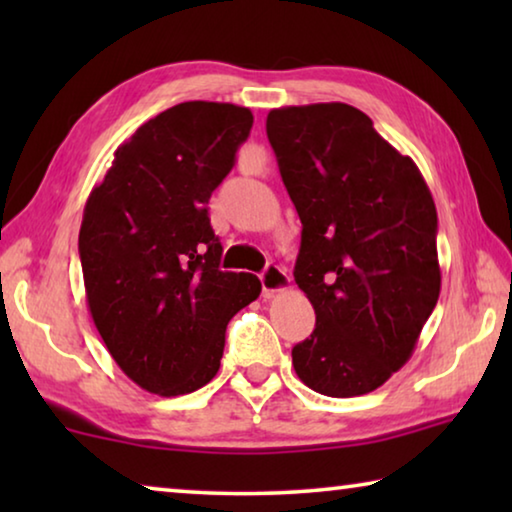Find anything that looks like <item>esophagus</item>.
<instances>
[{
    "label": "esophagus",
    "instance_id": "esophagus-1",
    "mask_svg": "<svg viewBox=\"0 0 512 512\" xmlns=\"http://www.w3.org/2000/svg\"><path fill=\"white\" fill-rule=\"evenodd\" d=\"M259 280H262V289L266 296H271V293L287 291L291 287V277L287 275V271H282V268L275 264H268L264 268V273L259 275Z\"/></svg>",
    "mask_w": 512,
    "mask_h": 512
}]
</instances>
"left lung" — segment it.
<instances>
[{"label": "left lung", "mask_w": 512, "mask_h": 512, "mask_svg": "<svg viewBox=\"0 0 512 512\" xmlns=\"http://www.w3.org/2000/svg\"><path fill=\"white\" fill-rule=\"evenodd\" d=\"M266 135L302 223L293 277L316 311L293 368L320 395H366L411 359L438 302L436 205L348 103L275 108Z\"/></svg>", "instance_id": "left-lung-1"}]
</instances>
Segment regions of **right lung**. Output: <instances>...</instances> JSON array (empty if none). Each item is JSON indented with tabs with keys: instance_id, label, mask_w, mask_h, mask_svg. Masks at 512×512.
Returning a JSON list of instances; mask_svg holds the SVG:
<instances>
[{
	"instance_id": "right-lung-1",
	"label": "right lung",
	"mask_w": 512,
	"mask_h": 512,
	"mask_svg": "<svg viewBox=\"0 0 512 512\" xmlns=\"http://www.w3.org/2000/svg\"><path fill=\"white\" fill-rule=\"evenodd\" d=\"M253 112L185 101L115 151L83 210L88 309L110 357L144 391L194 393L219 372L225 327L262 284L219 268L207 203L235 167Z\"/></svg>"
}]
</instances>
